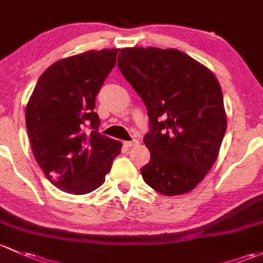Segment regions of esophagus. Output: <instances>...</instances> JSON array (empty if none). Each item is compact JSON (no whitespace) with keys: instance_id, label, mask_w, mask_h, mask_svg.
<instances>
[{"instance_id":"1","label":"esophagus","mask_w":263,"mask_h":263,"mask_svg":"<svg viewBox=\"0 0 263 263\" xmlns=\"http://www.w3.org/2000/svg\"><path fill=\"white\" fill-rule=\"evenodd\" d=\"M139 144V140L138 139H133V140H128V142H124V145L128 148H132V147H135V145Z\"/></svg>"}]
</instances>
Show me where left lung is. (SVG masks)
<instances>
[{"mask_svg":"<svg viewBox=\"0 0 263 263\" xmlns=\"http://www.w3.org/2000/svg\"><path fill=\"white\" fill-rule=\"evenodd\" d=\"M118 67L144 102L151 161L143 180L166 196L194 190L218 158L227 130L223 92L210 69L177 49L124 48Z\"/></svg>","mask_w":263,"mask_h":263,"instance_id":"8db88e82","label":"left lung"}]
</instances>
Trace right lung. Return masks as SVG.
<instances>
[{"mask_svg":"<svg viewBox=\"0 0 263 263\" xmlns=\"http://www.w3.org/2000/svg\"><path fill=\"white\" fill-rule=\"evenodd\" d=\"M118 51L88 50L55 62L40 76L26 105L32 153L59 190L74 195L96 190L120 153V142L97 132L100 118L93 111Z\"/></svg>","mask_w":263,"mask_h":263,"instance_id":"right-lung-1","label":"right lung"}]
</instances>
